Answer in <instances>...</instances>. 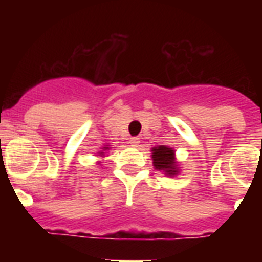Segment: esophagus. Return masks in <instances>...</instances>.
<instances>
[{
	"mask_svg": "<svg viewBox=\"0 0 262 262\" xmlns=\"http://www.w3.org/2000/svg\"><path fill=\"white\" fill-rule=\"evenodd\" d=\"M128 143L131 147H139V143H140V140H139V138H131L129 139Z\"/></svg>",
	"mask_w": 262,
	"mask_h": 262,
	"instance_id": "34e87169",
	"label": "esophagus"
}]
</instances>
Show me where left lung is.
<instances>
[{"mask_svg":"<svg viewBox=\"0 0 262 262\" xmlns=\"http://www.w3.org/2000/svg\"><path fill=\"white\" fill-rule=\"evenodd\" d=\"M152 161L155 169L164 172L166 176L178 174V166L176 161L174 149L166 145H159L152 148Z\"/></svg>","mask_w":262,"mask_h":262,"instance_id":"left-lung-1","label":"left lung"}]
</instances>
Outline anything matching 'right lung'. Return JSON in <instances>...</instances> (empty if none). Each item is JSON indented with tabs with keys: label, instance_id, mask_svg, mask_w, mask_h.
I'll use <instances>...</instances> for the list:
<instances>
[{
	"label": "right lung",
	"instance_id": "obj_1",
	"mask_svg": "<svg viewBox=\"0 0 262 262\" xmlns=\"http://www.w3.org/2000/svg\"><path fill=\"white\" fill-rule=\"evenodd\" d=\"M108 149V147H103L102 148V151H107ZM99 155H103V152H99Z\"/></svg>",
	"mask_w": 262,
	"mask_h": 262
}]
</instances>
